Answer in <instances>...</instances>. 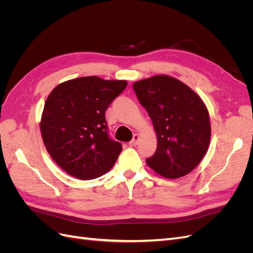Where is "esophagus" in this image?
I'll use <instances>...</instances> for the list:
<instances>
[{
	"mask_svg": "<svg viewBox=\"0 0 253 253\" xmlns=\"http://www.w3.org/2000/svg\"><path fill=\"white\" fill-rule=\"evenodd\" d=\"M139 139H140V136H139L138 134H135V135L133 136V139L128 142V144L131 145V147H135V145H136L137 143H138Z\"/></svg>",
	"mask_w": 253,
	"mask_h": 253,
	"instance_id": "obj_1",
	"label": "esophagus"
}]
</instances>
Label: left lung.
<instances>
[{
	"label": "left lung",
	"mask_w": 253,
	"mask_h": 253,
	"mask_svg": "<svg viewBox=\"0 0 253 253\" xmlns=\"http://www.w3.org/2000/svg\"><path fill=\"white\" fill-rule=\"evenodd\" d=\"M133 88L157 136L156 152L145 163L170 179L193 171L208 151L211 138L209 112L202 98L168 75L136 81Z\"/></svg>",
	"instance_id": "1"
}]
</instances>
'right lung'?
Wrapping results in <instances>:
<instances>
[{
  "label": "right lung",
  "instance_id": "right-lung-1",
  "mask_svg": "<svg viewBox=\"0 0 253 253\" xmlns=\"http://www.w3.org/2000/svg\"><path fill=\"white\" fill-rule=\"evenodd\" d=\"M126 85V80L89 76L51 90L40 121L41 135L48 154L67 174L94 179L116 163L122 148L108 135L105 111Z\"/></svg>",
  "mask_w": 253,
  "mask_h": 253
}]
</instances>
